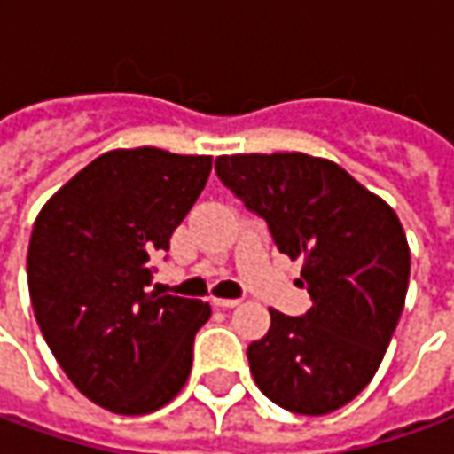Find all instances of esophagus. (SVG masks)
Masks as SVG:
<instances>
[{"instance_id": "esophagus-1", "label": "esophagus", "mask_w": 454, "mask_h": 454, "mask_svg": "<svg viewBox=\"0 0 454 454\" xmlns=\"http://www.w3.org/2000/svg\"><path fill=\"white\" fill-rule=\"evenodd\" d=\"M240 301H236V298H214V305L215 308H223V310H228V308H236Z\"/></svg>"}]
</instances>
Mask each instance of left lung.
<instances>
[{"instance_id":"1","label":"left lung","mask_w":454,"mask_h":454,"mask_svg":"<svg viewBox=\"0 0 454 454\" xmlns=\"http://www.w3.org/2000/svg\"><path fill=\"white\" fill-rule=\"evenodd\" d=\"M215 174L266 218L280 253L303 261L310 310L270 308L248 345L255 385L280 408L328 415L365 390L405 305L410 246L397 214L328 159L301 151L218 156Z\"/></svg>"}]
</instances>
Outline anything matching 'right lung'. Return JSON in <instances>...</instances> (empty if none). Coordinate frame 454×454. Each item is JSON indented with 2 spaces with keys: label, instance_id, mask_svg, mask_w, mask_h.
Returning <instances> with one entry per match:
<instances>
[{
  "label": "right lung",
  "instance_id": "1",
  "mask_svg": "<svg viewBox=\"0 0 454 454\" xmlns=\"http://www.w3.org/2000/svg\"><path fill=\"white\" fill-rule=\"evenodd\" d=\"M211 163L153 146L106 151L34 221V317L76 390L109 412L163 408L191 375L193 338L211 305L149 291L151 261L168 251Z\"/></svg>",
  "mask_w": 454,
  "mask_h": 454
}]
</instances>
